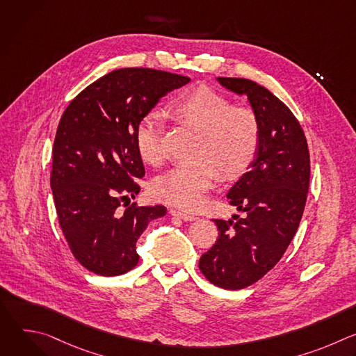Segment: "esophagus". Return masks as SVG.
<instances>
[{
    "label": "esophagus",
    "mask_w": 356,
    "mask_h": 356,
    "mask_svg": "<svg viewBox=\"0 0 356 356\" xmlns=\"http://www.w3.org/2000/svg\"><path fill=\"white\" fill-rule=\"evenodd\" d=\"M170 214L173 217H177V218H181L183 221H195L198 217L194 216V214H190V213H186V211H179V210H172Z\"/></svg>",
    "instance_id": "esophagus-1"
}]
</instances>
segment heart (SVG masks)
<instances>
[{
	"label": "heart",
	"instance_id": "b5f03b06",
	"mask_svg": "<svg viewBox=\"0 0 356 356\" xmlns=\"http://www.w3.org/2000/svg\"><path fill=\"white\" fill-rule=\"evenodd\" d=\"M168 113L181 124L201 131L193 166H177L158 177L154 195L168 204L197 210L216 186L220 173L225 179L241 176L257 156L261 125L249 108L231 101L207 86H197L173 97ZM134 142L139 158L152 166L165 161L163 125L159 114L149 113L135 128Z\"/></svg>",
	"mask_w": 356,
	"mask_h": 356
}]
</instances>
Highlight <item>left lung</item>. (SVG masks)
<instances>
[{
    "mask_svg": "<svg viewBox=\"0 0 356 356\" xmlns=\"http://www.w3.org/2000/svg\"><path fill=\"white\" fill-rule=\"evenodd\" d=\"M217 81L246 95L261 125L255 159L227 193L243 217L214 220L218 239L198 262L213 284L239 290L264 277L296 235L309 193L310 154L298 121L268 88L246 79Z\"/></svg>",
    "mask_w": 356,
    "mask_h": 356,
    "instance_id": "obj_1",
    "label": "left lung"
}]
</instances>
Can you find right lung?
<instances>
[{
  "mask_svg": "<svg viewBox=\"0 0 356 356\" xmlns=\"http://www.w3.org/2000/svg\"><path fill=\"white\" fill-rule=\"evenodd\" d=\"M188 77L155 69L114 70L86 87L66 108L54 143L50 187L74 258L99 276L136 266V241L166 207H138L145 176L134 134L140 118Z\"/></svg>",
  "mask_w": 356,
  "mask_h": 356,
  "instance_id": "add662e5",
  "label": "right lung"
}]
</instances>
